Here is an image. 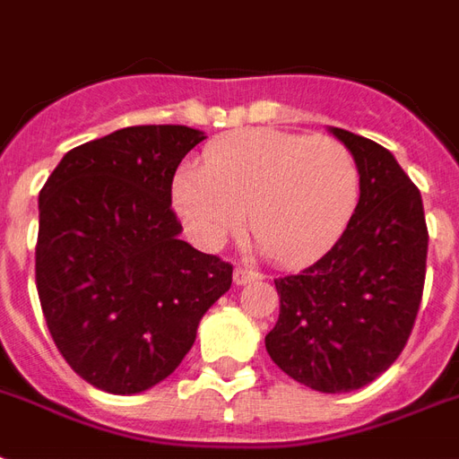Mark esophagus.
<instances>
[{
  "label": "esophagus",
  "mask_w": 459,
  "mask_h": 459,
  "mask_svg": "<svg viewBox=\"0 0 459 459\" xmlns=\"http://www.w3.org/2000/svg\"><path fill=\"white\" fill-rule=\"evenodd\" d=\"M255 279H260V274H257L255 269H247L243 267V264H238V267L233 269V281H236L238 286L250 284V281H255Z\"/></svg>",
  "instance_id": "esophagus-1"
}]
</instances>
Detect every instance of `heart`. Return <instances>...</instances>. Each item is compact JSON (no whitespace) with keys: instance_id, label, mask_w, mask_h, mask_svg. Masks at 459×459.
Here are the masks:
<instances>
[{"instance_id":"1","label":"heart","mask_w":459,"mask_h":459,"mask_svg":"<svg viewBox=\"0 0 459 459\" xmlns=\"http://www.w3.org/2000/svg\"><path fill=\"white\" fill-rule=\"evenodd\" d=\"M354 153L332 136L247 129L204 152L202 170L183 168L173 202L195 238L221 245L245 226L284 262H307L330 250L359 204Z\"/></svg>"}]
</instances>
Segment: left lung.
I'll use <instances>...</instances> for the list:
<instances>
[{
  "instance_id": "8db88e82",
  "label": "left lung",
  "mask_w": 459,
  "mask_h": 459,
  "mask_svg": "<svg viewBox=\"0 0 459 459\" xmlns=\"http://www.w3.org/2000/svg\"><path fill=\"white\" fill-rule=\"evenodd\" d=\"M332 134L354 153L361 197L332 250L300 274L274 279L279 320L267 354L317 393H351L390 368L414 327L426 279L421 192L394 156L346 129Z\"/></svg>"
}]
</instances>
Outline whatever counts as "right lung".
Here are the masks:
<instances>
[{"mask_svg": "<svg viewBox=\"0 0 459 459\" xmlns=\"http://www.w3.org/2000/svg\"><path fill=\"white\" fill-rule=\"evenodd\" d=\"M204 132L139 125L65 153L40 190L35 286L55 346L76 376L113 394L173 373L233 264L195 250L170 187Z\"/></svg>", "mask_w": 459, "mask_h": 459, "instance_id": "obj_1", "label": "right lung"}]
</instances>
